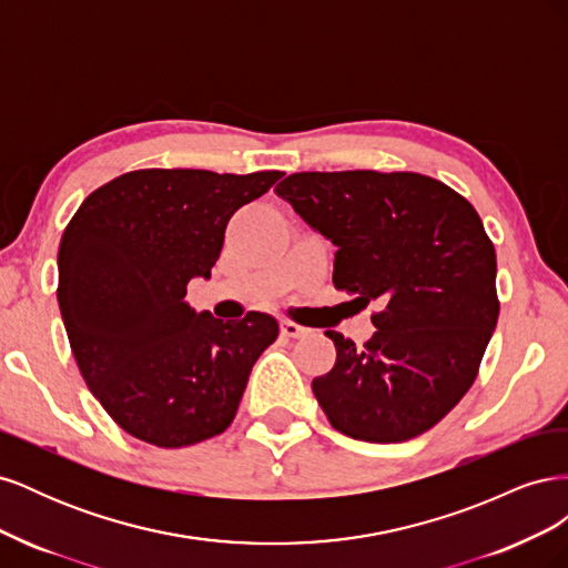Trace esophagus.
<instances>
[{
  "label": "esophagus",
  "instance_id": "1",
  "mask_svg": "<svg viewBox=\"0 0 568 568\" xmlns=\"http://www.w3.org/2000/svg\"><path fill=\"white\" fill-rule=\"evenodd\" d=\"M282 334L284 336H288V338H301L307 329L305 326H301V324H296V322H291V320H282Z\"/></svg>",
  "mask_w": 568,
  "mask_h": 568
}]
</instances>
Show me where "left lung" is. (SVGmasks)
<instances>
[{
  "label": "left lung",
  "mask_w": 568,
  "mask_h": 568,
  "mask_svg": "<svg viewBox=\"0 0 568 568\" xmlns=\"http://www.w3.org/2000/svg\"><path fill=\"white\" fill-rule=\"evenodd\" d=\"M277 196L332 239L334 286L376 303L365 346L324 332L334 367L313 393L336 432L400 443L462 400L500 315L495 246L474 205L419 173H294Z\"/></svg>",
  "instance_id": "obj_1"
}]
</instances>
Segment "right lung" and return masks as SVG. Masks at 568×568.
Returning <instances> with one entry per match:
<instances>
[{
	"mask_svg": "<svg viewBox=\"0 0 568 568\" xmlns=\"http://www.w3.org/2000/svg\"><path fill=\"white\" fill-rule=\"evenodd\" d=\"M280 170H132L94 189L59 246L57 298L84 384L130 436L186 448L225 432L280 324L215 320L186 305L211 277L225 227Z\"/></svg>",
	"mask_w": 568,
	"mask_h": 568,
	"instance_id": "obj_1",
	"label": "right lung"
}]
</instances>
